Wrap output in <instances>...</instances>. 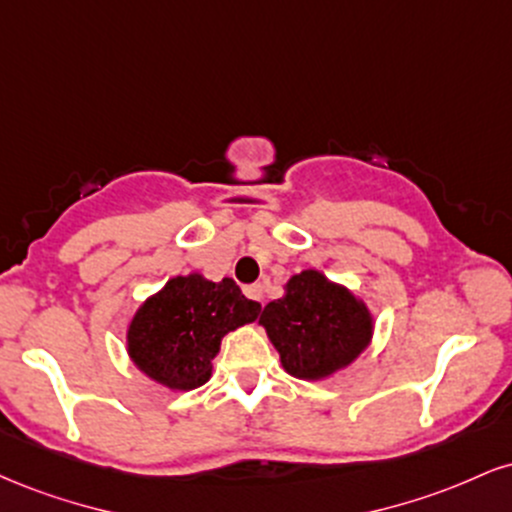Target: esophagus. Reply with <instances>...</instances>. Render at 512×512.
I'll return each mask as SVG.
<instances>
[{"label":"esophagus","instance_id":"obj_1","mask_svg":"<svg viewBox=\"0 0 512 512\" xmlns=\"http://www.w3.org/2000/svg\"><path fill=\"white\" fill-rule=\"evenodd\" d=\"M245 296L252 298V301H257L260 305H264V293H262V286L260 284H252L245 289Z\"/></svg>","mask_w":512,"mask_h":512}]
</instances>
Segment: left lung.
<instances>
[{
  "label": "left lung",
  "instance_id": "1",
  "mask_svg": "<svg viewBox=\"0 0 512 512\" xmlns=\"http://www.w3.org/2000/svg\"><path fill=\"white\" fill-rule=\"evenodd\" d=\"M260 325L298 380H325L349 368L373 342L375 315L361 296L303 269L284 284V296L264 305Z\"/></svg>",
  "mask_w": 512,
  "mask_h": 512
}]
</instances>
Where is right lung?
I'll use <instances>...</instances> for the list:
<instances>
[{
    "instance_id": "right-lung-1",
    "label": "right lung",
    "mask_w": 512,
    "mask_h": 512,
    "mask_svg": "<svg viewBox=\"0 0 512 512\" xmlns=\"http://www.w3.org/2000/svg\"><path fill=\"white\" fill-rule=\"evenodd\" d=\"M233 279L211 281L190 272L151 293L127 322L125 349L139 373L173 392H190L211 378L221 339L257 320Z\"/></svg>"
}]
</instances>
